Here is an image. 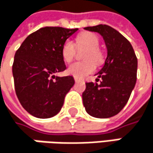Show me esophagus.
Wrapping results in <instances>:
<instances>
[{"mask_svg":"<svg viewBox=\"0 0 153 153\" xmlns=\"http://www.w3.org/2000/svg\"><path fill=\"white\" fill-rule=\"evenodd\" d=\"M74 80H75V82H79V81H80L81 79H79V78H76V77H74Z\"/></svg>","mask_w":153,"mask_h":153,"instance_id":"esophagus-1","label":"esophagus"}]
</instances>
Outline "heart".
<instances>
[{"label": "heart", "mask_w": 153, "mask_h": 153, "mask_svg": "<svg viewBox=\"0 0 153 153\" xmlns=\"http://www.w3.org/2000/svg\"><path fill=\"white\" fill-rule=\"evenodd\" d=\"M99 38L98 36L90 32H84L77 36L75 42L73 43L67 41L62 47V56L66 63H70L74 60L76 48L85 47L87 49L84 52L83 57L87 59L85 61L76 62L71 65L67 70V73L73 76L81 79L88 74L93 73L97 68V65H102L104 63V53L98 48Z\"/></svg>", "instance_id": "heart-1"}]
</instances>
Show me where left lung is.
Instances as JSON below:
<instances>
[{
  "mask_svg": "<svg viewBox=\"0 0 153 153\" xmlns=\"http://www.w3.org/2000/svg\"><path fill=\"white\" fill-rule=\"evenodd\" d=\"M84 29L103 36L107 57L103 68L96 74L102 79L100 84L86 83L83 105L92 117L110 118L118 114L129 99L137 82V58L130 42L112 27L98 25Z\"/></svg>",
  "mask_w": 153,
  "mask_h": 153,
  "instance_id": "left-lung-1",
  "label": "left lung"
}]
</instances>
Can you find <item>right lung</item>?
I'll list each match as a JSON object with an SVG mask.
<instances>
[{
	"instance_id": "obj_1",
	"label": "right lung",
	"mask_w": 153,
	"mask_h": 153,
	"mask_svg": "<svg viewBox=\"0 0 153 153\" xmlns=\"http://www.w3.org/2000/svg\"><path fill=\"white\" fill-rule=\"evenodd\" d=\"M77 30L42 27L27 36L16 50L12 65L15 91L21 105L31 115L48 119L60 111L74 79L55 74L66 69L62 47Z\"/></svg>"
}]
</instances>
